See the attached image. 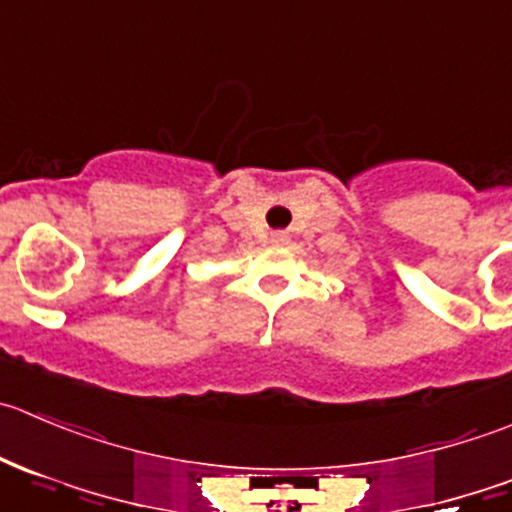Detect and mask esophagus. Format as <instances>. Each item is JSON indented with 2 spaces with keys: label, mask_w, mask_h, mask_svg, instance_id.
<instances>
[{
  "label": "esophagus",
  "mask_w": 512,
  "mask_h": 512,
  "mask_svg": "<svg viewBox=\"0 0 512 512\" xmlns=\"http://www.w3.org/2000/svg\"><path fill=\"white\" fill-rule=\"evenodd\" d=\"M272 242H275V245H285L287 235L285 232H275V235H272Z\"/></svg>",
  "instance_id": "34e87169"
}]
</instances>
